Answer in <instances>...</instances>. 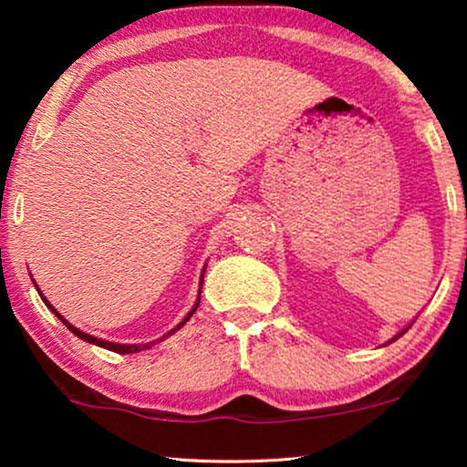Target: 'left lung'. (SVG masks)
<instances>
[{"label": "left lung", "instance_id": "1", "mask_svg": "<svg viewBox=\"0 0 467 467\" xmlns=\"http://www.w3.org/2000/svg\"><path fill=\"white\" fill-rule=\"evenodd\" d=\"M407 330H409V327H407V328H404V330H400V333H398V335H396V337H391V339H389V341H388V343H391V341H396V339H400V337H402V335H404V333H407Z\"/></svg>", "mask_w": 467, "mask_h": 467}]
</instances>
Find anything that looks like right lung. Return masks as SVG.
Instances as JSON below:
<instances>
[{
  "label": "right lung",
  "instance_id": "1",
  "mask_svg": "<svg viewBox=\"0 0 467 467\" xmlns=\"http://www.w3.org/2000/svg\"><path fill=\"white\" fill-rule=\"evenodd\" d=\"M204 272H206V267H204V269H202V275H200V290H198V301H195V303H193L192 312H189V314H187V316L183 317V320H181V322L177 324V327H174L172 330H168V333H166L164 337H160V339H158V341H151V343H130V346H128V343H113V341H105V339H99V337H94V335H88V333H84V330H79V328H76V327H73V324H69V322H67V320H65V317H63V316H60V314L57 312V309H54V307L50 306V303H48V299H46V296L42 295V290H39V288H37V284H36V282H33V284H36L37 293H39V296H42V299H44V303H46V307H48L52 314H57V317H58V320H60V322H63V324H65V327H67V328H69L73 335H76V337H79V339H84L86 343H94V346H99V348H105V349H109V351H116V354H137V351L150 349V348L153 346V343H160V341H164V339H168V337H171V335H174V333H177V330H179L181 327H183V324H185V322L189 320V317H192V316L195 314V309H198V306H200V295H202V282H204Z\"/></svg>",
  "mask_w": 467,
  "mask_h": 467
}]
</instances>
